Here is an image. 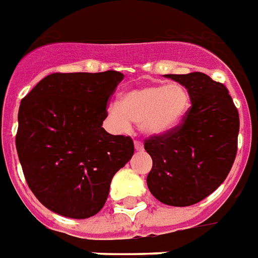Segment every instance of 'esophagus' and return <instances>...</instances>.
<instances>
[{
	"label": "esophagus",
	"instance_id": "obj_1",
	"mask_svg": "<svg viewBox=\"0 0 258 258\" xmlns=\"http://www.w3.org/2000/svg\"><path fill=\"white\" fill-rule=\"evenodd\" d=\"M135 149L136 150H143V143L140 140H135Z\"/></svg>",
	"mask_w": 258,
	"mask_h": 258
}]
</instances>
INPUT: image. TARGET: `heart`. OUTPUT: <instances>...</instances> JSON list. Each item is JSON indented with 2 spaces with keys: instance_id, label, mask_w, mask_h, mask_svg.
<instances>
[{
  "instance_id": "b5f03b06",
  "label": "heart",
  "mask_w": 258,
  "mask_h": 258,
  "mask_svg": "<svg viewBox=\"0 0 258 258\" xmlns=\"http://www.w3.org/2000/svg\"><path fill=\"white\" fill-rule=\"evenodd\" d=\"M191 108L189 94L180 84H149L122 95L120 104L109 105V116L120 131L138 122L147 135L173 132L185 119Z\"/></svg>"
}]
</instances>
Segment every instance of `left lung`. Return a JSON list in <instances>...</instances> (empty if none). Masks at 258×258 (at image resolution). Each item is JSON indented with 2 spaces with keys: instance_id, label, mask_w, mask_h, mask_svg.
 <instances>
[{
  "instance_id": "8db88e82",
  "label": "left lung",
  "mask_w": 258,
  "mask_h": 258,
  "mask_svg": "<svg viewBox=\"0 0 258 258\" xmlns=\"http://www.w3.org/2000/svg\"><path fill=\"white\" fill-rule=\"evenodd\" d=\"M167 77L188 90L191 108L173 132L145 140L153 160L147 186L166 205L189 207L226 180L237 153L240 120L222 83L198 72Z\"/></svg>"
}]
</instances>
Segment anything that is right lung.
Masks as SVG:
<instances>
[{
	"label": "right lung",
	"mask_w": 258,
	"mask_h": 258,
	"mask_svg": "<svg viewBox=\"0 0 258 258\" xmlns=\"http://www.w3.org/2000/svg\"><path fill=\"white\" fill-rule=\"evenodd\" d=\"M123 74L53 73L21 101L15 145L25 180L47 209L73 219L98 214L112 177L132 159L131 136L102 127Z\"/></svg>",
	"instance_id": "obj_1"
}]
</instances>
